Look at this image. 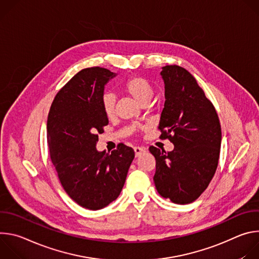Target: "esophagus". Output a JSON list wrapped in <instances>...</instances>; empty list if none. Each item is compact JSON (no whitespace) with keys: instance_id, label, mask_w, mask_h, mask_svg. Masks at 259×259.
<instances>
[{"instance_id":"1","label":"esophagus","mask_w":259,"mask_h":259,"mask_svg":"<svg viewBox=\"0 0 259 259\" xmlns=\"http://www.w3.org/2000/svg\"><path fill=\"white\" fill-rule=\"evenodd\" d=\"M146 150L145 147H140V146H135L134 147V152H135V156L136 157H139L142 153H144Z\"/></svg>"}]
</instances>
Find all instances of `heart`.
Segmentation results:
<instances>
[{
	"label": "heart",
	"mask_w": 259,
	"mask_h": 259,
	"mask_svg": "<svg viewBox=\"0 0 259 259\" xmlns=\"http://www.w3.org/2000/svg\"><path fill=\"white\" fill-rule=\"evenodd\" d=\"M123 90L132 96L138 103L145 105L154 96V88L152 84L143 77L134 76L129 78L123 84ZM103 112L107 117H113L116 109V96L115 94L106 92L101 98Z\"/></svg>",
	"instance_id": "heart-1"
}]
</instances>
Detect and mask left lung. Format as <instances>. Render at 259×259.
<instances>
[{
  "mask_svg": "<svg viewBox=\"0 0 259 259\" xmlns=\"http://www.w3.org/2000/svg\"><path fill=\"white\" fill-rule=\"evenodd\" d=\"M165 104L159 129L172 152L150 146L156 159L158 193L175 204L196 201L212 180L219 159L221 128L212 102L196 79L178 65L162 67Z\"/></svg>",
  "mask_w": 259,
  "mask_h": 259,
  "instance_id": "1",
  "label": "left lung"
}]
</instances>
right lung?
<instances>
[{
	"instance_id": "right-lung-1",
	"label": "right lung",
	"mask_w": 259,
	"mask_h": 259,
	"mask_svg": "<svg viewBox=\"0 0 259 259\" xmlns=\"http://www.w3.org/2000/svg\"><path fill=\"white\" fill-rule=\"evenodd\" d=\"M116 73L103 67L79 71L56 94L48 115L51 161L66 194L80 206L98 210L115 201L134 159L120 143L112 153L98 152V133L108 124L101 98Z\"/></svg>"
}]
</instances>
